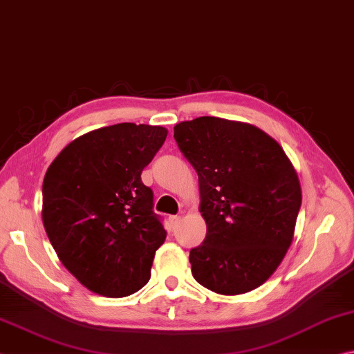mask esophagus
<instances>
[{
  "instance_id": "esophagus-1",
  "label": "esophagus",
  "mask_w": 354,
  "mask_h": 354,
  "mask_svg": "<svg viewBox=\"0 0 354 354\" xmlns=\"http://www.w3.org/2000/svg\"><path fill=\"white\" fill-rule=\"evenodd\" d=\"M180 221H182L180 216H169V222L172 227H177L178 224H180Z\"/></svg>"
}]
</instances>
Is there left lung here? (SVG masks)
<instances>
[{"instance_id":"1","label":"left lung","mask_w":354,"mask_h":354,"mask_svg":"<svg viewBox=\"0 0 354 354\" xmlns=\"http://www.w3.org/2000/svg\"><path fill=\"white\" fill-rule=\"evenodd\" d=\"M199 176L207 236L189 252L197 283L222 295L268 280L294 238L301 189L278 142L252 124L201 116L174 127Z\"/></svg>"}]
</instances>
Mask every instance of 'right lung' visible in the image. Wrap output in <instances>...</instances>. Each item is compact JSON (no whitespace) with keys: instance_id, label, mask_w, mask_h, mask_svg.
<instances>
[{"instance_id":"obj_1","label":"right lung","mask_w":354,"mask_h":354,"mask_svg":"<svg viewBox=\"0 0 354 354\" xmlns=\"http://www.w3.org/2000/svg\"><path fill=\"white\" fill-rule=\"evenodd\" d=\"M167 130L121 122L71 141L43 180V225L62 264L85 288L126 297L151 278L166 230L141 172Z\"/></svg>"}]
</instances>
